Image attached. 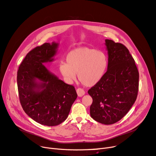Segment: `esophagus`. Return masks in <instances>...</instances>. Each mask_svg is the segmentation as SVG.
I'll return each mask as SVG.
<instances>
[{
    "label": "esophagus",
    "mask_w": 156,
    "mask_h": 156,
    "mask_svg": "<svg viewBox=\"0 0 156 156\" xmlns=\"http://www.w3.org/2000/svg\"><path fill=\"white\" fill-rule=\"evenodd\" d=\"M78 97H83L85 94V91L81 89V88H78L76 90Z\"/></svg>",
    "instance_id": "obj_1"
}]
</instances>
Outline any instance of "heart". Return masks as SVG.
I'll list each match as a JSON object with an SVG mask.
<instances>
[{
	"mask_svg": "<svg viewBox=\"0 0 156 156\" xmlns=\"http://www.w3.org/2000/svg\"><path fill=\"white\" fill-rule=\"evenodd\" d=\"M65 63H61L59 69L68 83L76 79L84 86L91 87L97 84L106 72L109 64L107 54L101 51L87 47L73 49L66 57Z\"/></svg>",
	"mask_w": 156,
	"mask_h": 156,
	"instance_id": "heart-1",
	"label": "heart"
}]
</instances>
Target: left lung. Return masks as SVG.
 Instances as JSON below:
<instances>
[{
  "instance_id": "obj_1",
  "label": "left lung",
  "mask_w": 156,
  "mask_h": 156,
  "mask_svg": "<svg viewBox=\"0 0 156 156\" xmlns=\"http://www.w3.org/2000/svg\"><path fill=\"white\" fill-rule=\"evenodd\" d=\"M108 54L107 72L88 91L92 97L90 115L95 121L110 125L120 120L138 95L139 72L129 50L122 43L105 40Z\"/></svg>"
}]
</instances>
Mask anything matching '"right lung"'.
<instances>
[{
  "instance_id": "right-lung-1",
  "label": "right lung",
  "mask_w": 156,
  "mask_h": 156,
  "mask_svg": "<svg viewBox=\"0 0 156 156\" xmlns=\"http://www.w3.org/2000/svg\"><path fill=\"white\" fill-rule=\"evenodd\" d=\"M59 45L53 41L34 48L26 55L17 72L23 111L35 122L47 126L64 122L77 97L73 86L66 84L44 66L54 60Z\"/></svg>"
}]
</instances>
